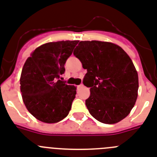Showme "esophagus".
<instances>
[{
  "mask_svg": "<svg viewBox=\"0 0 157 157\" xmlns=\"http://www.w3.org/2000/svg\"><path fill=\"white\" fill-rule=\"evenodd\" d=\"M82 84H80V85H78V86H77V88H78H78H80V87H82Z\"/></svg>",
  "mask_w": 157,
  "mask_h": 157,
  "instance_id": "esophagus-1",
  "label": "esophagus"
}]
</instances>
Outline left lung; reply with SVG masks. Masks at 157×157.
Masks as SVG:
<instances>
[{
  "mask_svg": "<svg viewBox=\"0 0 157 157\" xmlns=\"http://www.w3.org/2000/svg\"><path fill=\"white\" fill-rule=\"evenodd\" d=\"M73 54L87 71L82 82L90 88L86 100L90 113L105 124L128 116L137 98L138 75L126 52L112 43L92 40L79 42Z\"/></svg>",
  "mask_w": 157,
  "mask_h": 157,
  "instance_id": "left-lung-1",
  "label": "left lung"
}]
</instances>
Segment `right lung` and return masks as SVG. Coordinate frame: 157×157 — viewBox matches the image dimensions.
Returning <instances> with one entry per match:
<instances>
[{
  "instance_id": "1",
  "label": "right lung",
  "mask_w": 157,
  "mask_h": 157,
  "mask_svg": "<svg viewBox=\"0 0 157 157\" xmlns=\"http://www.w3.org/2000/svg\"><path fill=\"white\" fill-rule=\"evenodd\" d=\"M78 43L67 40L43 44L23 67L20 80L23 101L29 113L43 122H58L71 110L76 87L60 79Z\"/></svg>"
}]
</instances>
